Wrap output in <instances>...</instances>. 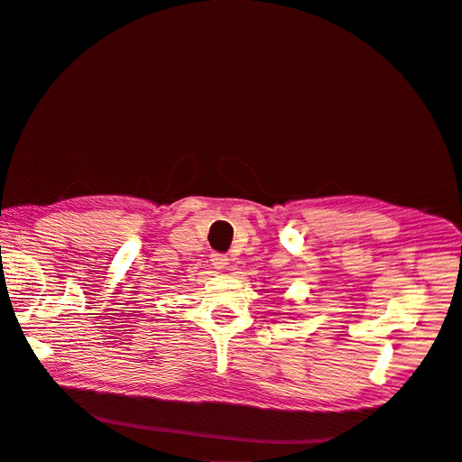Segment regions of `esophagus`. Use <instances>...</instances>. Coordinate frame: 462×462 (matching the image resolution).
Listing matches in <instances>:
<instances>
[{"mask_svg":"<svg viewBox=\"0 0 462 462\" xmlns=\"http://www.w3.org/2000/svg\"><path fill=\"white\" fill-rule=\"evenodd\" d=\"M212 265L216 270H226L229 265V258L226 254H212Z\"/></svg>","mask_w":462,"mask_h":462,"instance_id":"34e87169","label":"esophagus"}]
</instances>
